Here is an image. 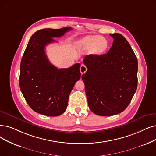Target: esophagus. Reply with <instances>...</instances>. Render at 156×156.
Here are the masks:
<instances>
[{
    "label": "esophagus",
    "instance_id": "obj_1",
    "mask_svg": "<svg viewBox=\"0 0 156 156\" xmlns=\"http://www.w3.org/2000/svg\"><path fill=\"white\" fill-rule=\"evenodd\" d=\"M86 70H87V68L84 65H82L81 66H80V73H81V74L85 73Z\"/></svg>",
    "mask_w": 156,
    "mask_h": 156
}]
</instances>
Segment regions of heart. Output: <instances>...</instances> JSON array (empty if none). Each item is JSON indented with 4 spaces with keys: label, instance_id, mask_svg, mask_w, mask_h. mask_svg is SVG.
Segmentation results:
<instances>
[{
    "label": "heart",
    "instance_id": "1",
    "mask_svg": "<svg viewBox=\"0 0 156 156\" xmlns=\"http://www.w3.org/2000/svg\"><path fill=\"white\" fill-rule=\"evenodd\" d=\"M79 44L86 49H91L93 54L101 55L107 51L109 43L104 37L89 36L80 40Z\"/></svg>",
    "mask_w": 156,
    "mask_h": 156
}]
</instances>
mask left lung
Returning a JSON list of instances; mask_svg holds the SVG:
<instances>
[{"instance_id": "obj_1", "label": "left lung", "mask_w": 156, "mask_h": 156, "mask_svg": "<svg viewBox=\"0 0 156 156\" xmlns=\"http://www.w3.org/2000/svg\"><path fill=\"white\" fill-rule=\"evenodd\" d=\"M107 54L86 55L88 68L82 76L90 110L99 116L119 114L131 101L138 85V59L129 42L119 34Z\"/></svg>"}]
</instances>
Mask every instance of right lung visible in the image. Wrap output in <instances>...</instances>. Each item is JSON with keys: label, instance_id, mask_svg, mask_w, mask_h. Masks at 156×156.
I'll use <instances>...</instances> for the list:
<instances>
[{"label": "right lung", "instance_id": "obj_1", "mask_svg": "<svg viewBox=\"0 0 156 156\" xmlns=\"http://www.w3.org/2000/svg\"><path fill=\"white\" fill-rule=\"evenodd\" d=\"M43 29L36 31L29 41L20 63V88L30 108L45 116H57L66 109L68 97L80 78V63L58 69L48 61L45 47L72 30Z\"/></svg>", "mask_w": 156, "mask_h": 156}]
</instances>
